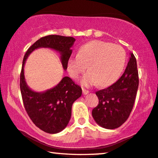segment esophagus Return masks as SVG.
I'll return each instance as SVG.
<instances>
[{"label": "esophagus", "instance_id": "1", "mask_svg": "<svg viewBox=\"0 0 158 158\" xmlns=\"http://www.w3.org/2000/svg\"><path fill=\"white\" fill-rule=\"evenodd\" d=\"M89 93V92L87 90V89H85V88H82V94H88Z\"/></svg>", "mask_w": 158, "mask_h": 158}]
</instances>
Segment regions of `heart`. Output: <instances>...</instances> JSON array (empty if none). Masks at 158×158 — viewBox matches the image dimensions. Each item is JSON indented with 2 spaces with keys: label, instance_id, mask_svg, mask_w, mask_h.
I'll return each instance as SVG.
<instances>
[{
  "label": "heart",
  "instance_id": "b5f03b06",
  "mask_svg": "<svg viewBox=\"0 0 158 158\" xmlns=\"http://www.w3.org/2000/svg\"><path fill=\"white\" fill-rule=\"evenodd\" d=\"M126 63V52L120 45L102 41H94L84 45L78 54L73 55L68 62V71L77 79L86 71L82 84L90 86L98 84L110 85L120 76Z\"/></svg>",
  "mask_w": 158,
  "mask_h": 158
}]
</instances>
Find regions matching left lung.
Here are the masks:
<instances>
[{"mask_svg":"<svg viewBox=\"0 0 158 158\" xmlns=\"http://www.w3.org/2000/svg\"><path fill=\"white\" fill-rule=\"evenodd\" d=\"M138 83L136 59L131 52L127 66L120 78L112 85L95 93L99 103L92 114L97 123L108 129L121 127L133 110Z\"/></svg>","mask_w":158,"mask_h":158,"instance_id":"obj_1","label":"left lung"}]
</instances>
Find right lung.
I'll return each mask as SVG.
<instances>
[{"label":"right lung","instance_id":"obj_1","mask_svg":"<svg viewBox=\"0 0 158 158\" xmlns=\"http://www.w3.org/2000/svg\"><path fill=\"white\" fill-rule=\"evenodd\" d=\"M76 40L72 37L48 35L40 38L27 51L23 61L20 87L24 107L31 120L43 131L48 133L60 132L69 123L72 105L82 94V89L69 77H64L54 88L44 93H36L29 88L24 76L25 60L34 50L40 47L51 48L59 52L65 70L72 54L71 47Z\"/></svg>","mask_w":158,"mask_h":158}]
</instances>
